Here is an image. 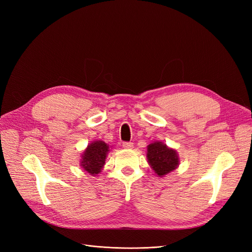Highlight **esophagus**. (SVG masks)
<instances>
[{
    "instance_id": "obj_1",
    "label": "esophagus",
    "mask_w": 252,
    "mask_h": 252,
    "mask_svg": "<svg viewBox=\"0 0 252 252\" xmlns=\"http://www.w3.org/2000/svg\"><path fill=\"white\" fill-rule=\"evenodd\" d=\"M122 146H123L126 149H131V148H133V143H131V142H123V145H122Z\"/></svg>"
}]
</instances>
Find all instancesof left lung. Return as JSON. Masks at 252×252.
I'll list each match as a JSON object with an SVG mask.
<instances>
[{
	"label": "left lung",
	"instance_id": "8db88e82",
	"mask_svg": "<svg viewBox=\"0 0 252 252\" xmlns=\"http://www.w3.org/2000/svg\"><path fill=\"white\" fill-rule=\"evenodd\" d=\"M147 158L158 177L169 173L179 165L177 152L161 142H155L149 145L147 147Z\"/></svg>",
	"mask_w": 252,
	"mask_h": 252
}]
</instances>
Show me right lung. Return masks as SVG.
I'll return each instance as SVG.
<instances>
[{"label":"right lung","mask_w":252,"mask_h":252,"mask_svg":"<svg viewBox=\"0 0 252 252\" xmlns=\"http://www.w3.org/2000/svg\"><path fill=\"white\" fill-rule=\"evenodd\" d=\"M109 146L103 141H95L88 145L83 154L81 166L90 174H97L103 168Z\"/></svg>","instance_id":"obj_1"}]
</instances>
